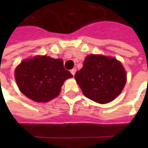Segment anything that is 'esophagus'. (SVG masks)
Wrapping results in <instances>:
<instances>
[{
  "label": "esophagus",
  "instance_id": "esophagus-1",
  "mask_svg": "<svg viewBox=\"0 0 148 148\" xmlns=\"http://www.w3.org/2000/svg\"><path fill=\"white\" fill-rule=\"evenodd\" d=\"M76 71H77V70H76L75 68H74V69L71 70V73L73 74V75H74V74H75V73H76Z\"/></svg>",
  "mask_w": 148,
  "mask_h": 148
}]
</instances>
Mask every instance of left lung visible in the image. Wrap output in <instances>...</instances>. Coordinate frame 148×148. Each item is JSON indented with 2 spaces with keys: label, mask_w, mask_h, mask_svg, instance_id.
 <instances>
[{
  "label": "left lung",
  "mask_w": 148,
  "mask_h": 148,
  "mask_svg": "<svg viewBox=\"0 0 148 148\" xmlns=\"http://www.w3.org/2000/svg\"><path fill=\"white\" fill-rule=\"evenodd\" d=\"M126 77L121 62L101 55L86 56L83 67L74 75L84 95L100 104L110 102L119 96L126 84Z\"/></svg>",
  "instance_id": "1"
}]
</instances>
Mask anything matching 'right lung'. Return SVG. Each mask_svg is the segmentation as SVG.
Masks as SVG:
<instances>
[{
    "label": "right lung",
    "mask_w": 148,
    "mask_h": 148,
    "mask_svg": "<svg viewBox=\"0 0 148 148\" xmlns=\"http://www.w3.org/2000/svg\"><path fill=\"white\" fill-rule=\"evenodd\" d=\"M72 77L61 58L46 55L24 59L15 70L21 93L36 102H47L58 97L65 80Z\"/></svg>",
    "instance_id": "1"
}]
</instances>
